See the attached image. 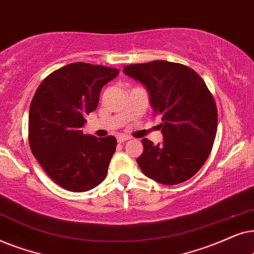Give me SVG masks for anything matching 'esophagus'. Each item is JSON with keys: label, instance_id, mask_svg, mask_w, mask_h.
<instances>
[{"label": "esophagus", "instance_id": "34e87169", "mask_svg": "<svg viewBox=\"0 0 254 254\" xmlns=\"http://www.w3.org/2000/svg\"><path fill=\"white\" fill-rule=\"evenodd\" d=\"M130 138L127 137V136H118L117 137V141L118 143H124V141H127V140H129Z\"/></svg>", "mask_w": 254, "mask_h": 254}]
</instances>
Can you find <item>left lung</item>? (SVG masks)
Listing matches in <instances>:
<instances>
[{"mask_svg": "<svg viewBox=\"0 0 254 254\" xmlns=\"http://www.w3.org/2000/svg\"><path fill=\"white\" fill-rule=\"evenodd\" d=\"M123 72L144 83L162 121L164 143L141 140L140 170L162 185L189 180L203 166L217 132V107L207 84L190 67L165 60L127 65Z\"/></svg>", "mask_w": 254, "mask_h": 254, "instance_id": "1", "label": "left lung"}]
</instances>
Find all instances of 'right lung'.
I'll return each instance as SVG.
<instances>
[{
    "label": "right lung",
    "instance_id": "obj_1",
    "mask_svg": "<svg viewBox=\"0 0 254 254\" xmlns=\"http://www.w3.org/2000/svg\"><path fill=\"white\" fill-rule=\"evenodd\" d=\"M117 68L73 63L42 81L30 104L29 144L45 173L69 191H87L107 177L114 136L83 134L84 116L97 108L101 89Z\"/></svg>",
    "mask_w": 254,
    "mask_h": 254
}]
</instances>
